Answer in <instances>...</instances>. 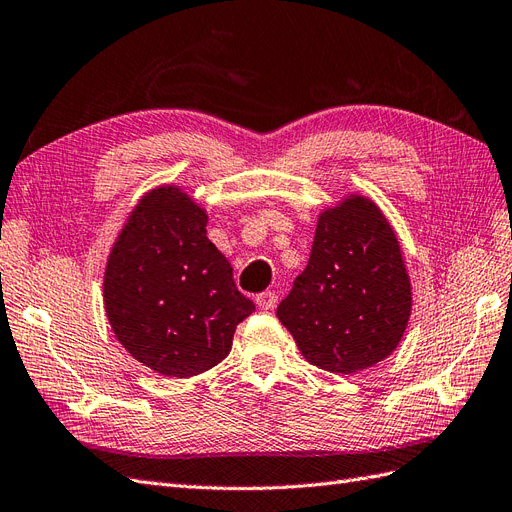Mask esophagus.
Wrapping results in <instances>:
<instances>
[{
    "instance_id": "obj_1",
    "label": "esophagus",
    "mask_w": 512,
    "mask_h": 512,
    "mask_svg": "<svg viewBox=\"0 0 512 512\" xmlns=\"http://www.w3.org/2000/svg\"><path fill=\"white\" fill-rule=\"evenodd\" d=\"M256 303H258L260 310H273L275 303H278V295H275L273 290H265V293H260L256 297Z\"/></svg>"
}]
</instances>
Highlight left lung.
<instances>
[{
    "label": "left lung",
    "instance_id": "left-lung-1",
    "mask_svg": "<svg viewBox=\"0 0 512 512\" xmlns=\"http://www.w3.org/2000/svg\"><path fill=\"white\" fill-rule=\"evenodd\" d=\"M411 316V282L388 217L349 193L316 222L308 267L278 306L312 366L355 375L383 362Z\"/></svg>",
    "mask_w": 512,
    "mask_h": 512
}]
</instances>
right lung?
I'll list each match as a JSON object with an SVG mask.
<instances>
[{"label":"right lung","instance_id":"add662e5","mask_svg":"<svg viewBox=\"0 0 512 512\" xmlns=\"http://www.w3.org/2000/svg\"><path fill=\"white\" fill-rule=\"evenodd\" d=\"M209 215L176 185L133 206L103 275L105 314L137 362L165 377H196L232 349L256 306L239 293L226 256L206 237Z\"/></svg>","mask_w":512,"mask_h":512}]
</instances>
